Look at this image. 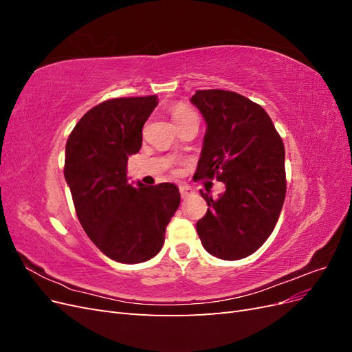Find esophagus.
I'll return each mask as SVG.
<instances>
[{
  "label": "esophagus",
  "mask_w": 352,
  "mask_h": 352,
  "mask_svg": "<svg viewBox=\"0 0 352 352\" xmlns=\"http://www.w3.org/2000/svg\"><path fill=\"white\" fill-rule=\"evenodd\" d=\"M179 190H180V197H182L184 199H186V198L194 195V190L190 189V188H188V186H180Z\"/></svg>",
  "instance_id": "esophagus-1"
}]
</instances>
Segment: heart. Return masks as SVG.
Returning a JSON list of instances; mask_svg holds the SVG:
<instances>
[{"label": "heart", "instance_id": "obj_1", "mask_svg": "<svg viewBox=\"0 0 352 352\" xmlns=\"http://www.w3.org/2000/svg\"><path fill=\"white\" fill-rule=\"evenodd\" d=\"M192 116H195V113L182 104L176 105V107L172 110V117H173V122L176 123V126L185 122L186 119H189V117H192Z\"/></svg>", "mask_w": 352, "mask_h": 352}]
</instances>
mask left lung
Wrapping results in <instances>:
<instances>
[{"instance_id":"left-lung-1","label":"left lung","mask_w":352,"mask_h":352,"mask_svg":"<svg viewBox=\"0 0 352 352\" xmlns=\"http://www.w3.org/2000/svg\"><path fill=\"white\" fill-rule=\"evenodd\" d=\"M207 123L194 180L216 177L226 190L217 199L202 192L208 210L197 221L207 252L241 260L257 251L278 223L286 195L285 146L261 105L223 89L190 98Z\"/></svg>"}]
</instances>
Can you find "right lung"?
<instances>
[{
	"label": "right lung",
	"instance_id": "obj_1",
	"mask_svg": "<svg viewBox=\"0 0 352 352\" xmlns=\"http://www.w3.org/2000/svg\"><path fill=\"white\" fill-rule=\"evenodd\" d=\"M157 104V95L104 101L83 114L66 144L65 177L80 225L119 263L157 255L180 204L173 184L127 182V158L141 150L142 127Z\"/></svg>",
	"mask_w": 352,
	"mask_h": 352
}]
</instances>
